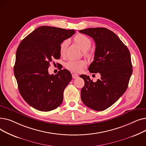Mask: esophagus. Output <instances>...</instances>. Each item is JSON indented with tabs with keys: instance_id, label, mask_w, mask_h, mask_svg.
Masks as SVG:
<instances>
[{
	"instance_id": "34e87169",
	"label": "esophagus",
	"mask_w": 146,
	"mask_h": 146,
	"mask_svg": "<svg viewBox=\"0 0 146 146\" xmlns=\"http://www.w3.org/2000/svg\"><path fill=\"white\" fill-rule=\"evenodd\" d=\"M72 78H73V79H76V78H79V76H78V74H75V73H73V74H72Z\"/></svg>"
}]
</instances>
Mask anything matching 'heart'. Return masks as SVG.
<instances>
[{
  "label": "heart",
  "instance_id": "b5f03b06",
  "mask_svg": "<svg viewBox=\"0 0 146 146\" xmlns=\"http://www.w3.org/2000/svg\"><path fill=\"white\" fill-rule=\"evenodd\" d=\"M74 40L76 44L78 45V47L82 51H85V56L88 57L90 56V54L89 53L86 52V51L88 50L90 48L92 44L88 36L83 34H78L74 37ZM68 44L69 41L68 40H64L61 43L60 46V53L61 56H64L65 54V52L68 45ZM86 64V61L83 60H69L66 63L65 66L68 70L74 72L79 73L83 70V68L85 67Z\"/></svg>",
  "mask_w": 146,
  "mask_h": 146
}]
</instances>
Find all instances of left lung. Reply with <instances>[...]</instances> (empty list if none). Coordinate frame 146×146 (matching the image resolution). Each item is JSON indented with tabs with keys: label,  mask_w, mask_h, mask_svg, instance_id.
I'll return each instance as SVG.
<instances>
[{
	"label": "left lung",
	"mask_w": 146,
	"mask_h": 146,
	"mask_svg": "<svg viewBox=\"0 0 146 146\" xmlns=\"http://www.w3.org/2000/svg\"><path fill=\"white\" fill-rule=\"evenodd\" d=\"M79 33L94 40V60L88 70L101 75L95 82L89 76H80L85 81L81 99L89 108L104 111L117 102L127 89L133 73L130 52L119 37L105 28H88L80 30Z\"/></svg>",
	"instance_id": "left-lung-1"
}]
</instances>
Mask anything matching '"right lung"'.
<instances>
[{
	"instance_id": "add662e5",
	"label": "right lung",
	"mask_w": 146,
	"mask_h": 146,
	"mask_svg": "<svg viewBox=\"0 0 146 146\" xmlns=\"http://www.w3.org/2000/svg\"><path fill=\"white\" fill-rule=\"evenodd\" d=\"M74 33V29L42 26L19 44L14 74L22 97L34 108L47 112L62 103L63 92L72 80V74L65 68L55 75L50 74L48 68L52 60L60 58L61 43Z\"/></svg>"
}]
</instances>
